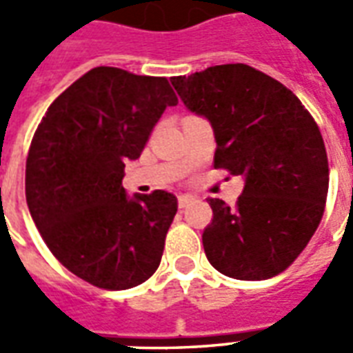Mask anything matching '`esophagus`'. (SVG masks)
Returning a JSON list of instances; mask_svg holds the SVG:
<instances>
[{
  "mask_svg": "<svg viewBox=\"0 0 353 353\" xmlns=\"http://www.w3.org/2000/svg\"><path fill=\"white\" fill-rule=\"evenodd\" d=\"M192 196H189V194H181V196H177V206L179 208H187L189 204H192Z\"/></svg>",
  "mask_w": 353,
  "mask_h": 353,
  "instance_id": "1",
  "label": "esophagus"
}]
</instances>
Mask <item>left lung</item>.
Here are the masks:
<instances>
[{
  "label": "left lung",
  "mask_w": 353,
  "mask_h": 353,
  "mask_svg": "<svg viewBox=\"0 0 353 353\" xmlns=\"http://www.w3.org/2000/svg\"><path fill=\"white\" fill-rule=\"evenodd\" d=\"M187 108L214 128V168L245 179L236 206L208 199L202 244L215 270L236 280L283 272L318 229L329 191L321 132L280 81L248 64L172 77Z\"/></svg>",
  "instance_id": "8db88e82"
}]
</instances>
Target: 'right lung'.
<instances>
[{
  "label": "right lung",
  "instance_id": "1",
  "mask_svg": "<svg viewBox=\"0 0 353 353\" xmlns=\"http://www.w3.org/2000/svg\"><path fill=\"white\" fill-rule=\"evenodd\" d=\"M177 96L166 77L100 65L50 103L26 159V202L50 253L81 280L136 288L161 265L177 212L172 192L128 199L136 161Z\"/></svg>",
  "mask_w": 353,
  "mask_h": 353
}]
</instances>
